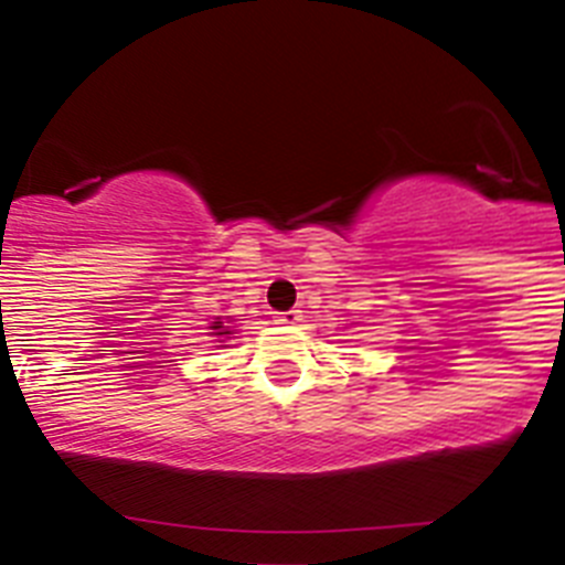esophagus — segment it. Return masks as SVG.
<instances>
[{
	"mask_svg": "<svg viewBox=\"0 0 565 565\" xmlns=\"http://www.w3.org/2000/svg\"><path fill=\"white\" fill-rule=\"evenodd\" d=\"M299 319H302V313H299V311H286V313H279V317H277V326L291 328V326H297Z\"/></svg>",
	"mask_w": 565,
	"mask_h": 565,
	"instance_id": "1",
	"label": "esophagus"
}]
</instances>
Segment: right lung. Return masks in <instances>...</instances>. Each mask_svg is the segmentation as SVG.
<instances>
[{
    "label": "right lung",
    "mask_w": 565,
    "mask_h": 565,
    "mask_svg": "<svg viewBox=\"0 0 565 565\" xmlns=\"http://www.w3.org/2000/svg\"><path fill=\"white\" fill-rule=\"evenodd\" d=\"M232 322H234L232 317H228V319L217 317L212 322V326H209V337H214V342H217V344H214V348H226V344H223V342H226V339H232V333H234Z\"/></svg>",
    "instance_id": "add662e5"
}]
</instances>
